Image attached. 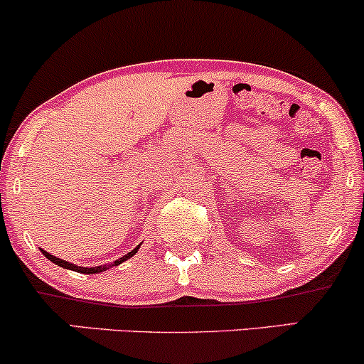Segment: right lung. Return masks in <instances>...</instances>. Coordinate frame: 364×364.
I'll list each match as a JSON object with an SVG mask.
<instances>
[{
    "label": "right lung",
    "mask_w": 364,
    "mask_h": 364,
    "mask_svg": "<svg viewBox=\"0 0 364 364\" xmlns=\"http://www.w3.org/2000/svg\"><path fill=\"white\" fill-rule=\"evenodd\" d=\"M139 247H141V244H139V246H137L136 249H132V251L127 252V255H125V256H122L120 259L113 261V263H106V264H101V267H91V268H87V267H77V264L68 263V261L56 258V256H53V255H50V252L43 251V249H41V251H43V255L46 256L48 259L53 261V263H55V264H58V267H61V268H67V270H73V272L87 273V275H92V273H101V272L109 270V268H112V267H118V264H120V263H124V261H127L129 258H132V256L136 255V252H137V249H139Z\"/></svg>",
    "instance_id": "1"
}]
</instances>
